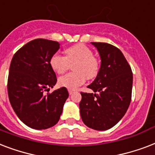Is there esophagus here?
I'll use <instances>...</instances> for the list:
<instances>
[{"label": "esophagus", "mask_w": 155, "mask_h": 155, "mask_svg": "<svg viewBox=\"0 0 155 155\" xmlns=\"http://www.w3.org/2000/svg\"><path fill=\"white\" fill-rule=\"evenodd\" d=\"M73 93H74V91H72V90H69V94L71 95V94H73Z\"/></svg>", "instance_id": "obj_1"}]
</instances>
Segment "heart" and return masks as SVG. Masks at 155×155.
<instances>
[{"label":"heart","instance_id":"heart-1","mask_svg":"<svg viewBox=\"0 0 155 155\" xmlns=\"http://www.w3.org/2000/svg\"><path fill=\"white\" fill-rule=\"evenodd\" d=\"M65 56L58 53L53 54L49 63L51 69L57 74H63L73 64V70L58 79V84L69 90H75L86 81V78L93 79L99 72V62L93 56V52L88 47L81 44H75L64 50Z\"/></svg>","mask_w":155,"mask_h":155}]
</instances>
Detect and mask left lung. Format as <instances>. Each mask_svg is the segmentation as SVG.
<instances>
[{
  "mask_svg": "<svg viewBox=\"0 0 155 155\" xmlns=\"http://www.w3.org/2000/svg\"><path fill=\"white\" fill-rule=\"evenodd\" d=\"M93 44L99 51L101 65L94 81L89 85L94 93L81 92V120L91 129L104 131L116 125L126 113L131 102L133 73L123 53L107 43Z\"/></svg>",
  "mask_w": 155,
  "mask_h": 155,
  "instance_id": "1",
  "label": "left lung"
}]
</instances>
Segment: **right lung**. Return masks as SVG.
<instances>
[{
  "label": "right lung",
  "instance_id": "1",
  "mask_svg": "<svg viewBox=\"0 0 155 155\" xmlns=\"http://www.w3.org/2000/svg\"><path fill=\"white\" fill-rule=\"evenodd\" d=\"M59 48L58 42L36 39L21 47L12 58L7 85L9 102L18 117L31 129L54 126L69 97L65 87L44 94L57 81L49 61Z\"/></svg>",
  "mask_w": 155,
  "mask_h": 155
}]
</instances>
